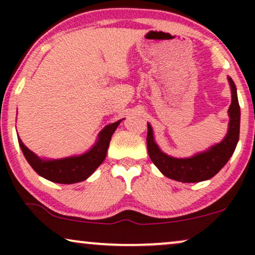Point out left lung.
Listing matches in <instances>:
<instances>
[{"mask_svg":"<svg viewBox=\"0 0 255 255\" xmlns=\"http://www.w3.org/2000/svg\"><path fill=\"white\" fill-rule=\"evenodd\" d=\"M228 80L232 94V102L229 108V130L225 138L219 144L211 146L208 151L197 153L190 158L179 159L167 155L155 144L152 127L147 124L146 140H147L148 155L152 162L165 176L180 181V182H201V181L209 180L215 176L231 158L239 140L240 107L235 82L229 76Z\"/></svg>","mask_w":255,"mask_h":255,"instance_id":"8db88e82","label":"left lung"}]
</instances>
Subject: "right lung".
Wrapping results in <instances>:
<instances>
[{
	"label": "right lung",
	"instance_id": "1",
	"mask_svg": "<svg viewBox=\"0 0 255 255\" xmlns=\"http://www.w3.org/2000/svg\"><path fill=\"white\" fill-rule=\"evenodd\" d=\"M122 121L123 120L107 125L100 132L99 139H97L95 145L88 152L83 153L81 155L55 160L40 159L33 152H31L19 138L18 142L27 162L34 169V172L43 176L44 179L55 183L64 184L81 182V181L88 179L95 172L97 167L104 161L111 140V135L116 131Z\"/></svg>",
	"mask_w": 255,
	"mask_h": 255
}]
</instances>
